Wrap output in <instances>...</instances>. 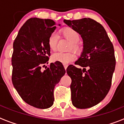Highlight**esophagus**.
<instances>
[{
    "mask_svg": "<svg viewBox=\"0 0 124 124\" xmlns=\"http://www.w3.org/2000/svg\"><path fill=\"white\" fill-rule=\"evenodd\" d=\"M63 65H64V69H65V70H66V69H67V68H68V64H63Z\"/></svg>",
    "mask_w": 124,
    "mask_h": 124,
    "instance_id": "obj_1",
    "label": "esophagus"
}]
</instances>
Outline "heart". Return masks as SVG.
I'll use <instances>...</instances> for the list:
<instances>
[{
    "label": "heart",
    "instance_id": "obj_1",
    "mask_svg": "<svg viewBox=\"0 0 124 124\" xmlns=\"http://www.w3.org/2000/svg\"><path fill=\"white\" fill-rule=\"evenodd\" d=\"M61 35L71 43L70 50H73L77 53L81 51V46L78 42L80 40V35L75 29L71 27H66L61 30ZM58 37L56 34L52 33L48 38V46L51 51L56 50ZM53 61L60 62L63 64H67L75 59V55L73 53H56L51 56Z\"/></svg>",
    "mask_w": 124,
    "mask_h": 124
}]
</instances>
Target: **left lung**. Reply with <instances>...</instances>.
I'll return each mask as SVG.
<instances>
[{"label": "left lung", "mask_w": 124, "mask_h": 124, "mask_svg": "<svg viewBox=\"0 0 124 124\" xmlns=\"http://www.w3.org/2000/svg\"><path fill=\"white\" fill-rule=\"evenodd\" d=\"M64 22L75 29L83 39V52L75 64L84 68L70 65L66 72L72 80L73 106L87 109L99 104L109 93L116 66L113 45L102 25L94 20H64Z\"/></svg>", "instance_id": "left-lung-1"}]
</instances>
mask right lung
<instances>
[{
	"label": "right lung",
	"instance_id": "1",
	"mask_svg": "<svg viewBox=\"0 0 124 124\" xmlns=\"http://www.w3.org/2000/svg\"><path fill=\"white\" fill-rule=\"evenodd\" d=\"M55 25L51 19L30 18L20 29L13 44V85L25 102L38 109L53 104L54 86L66 73L57 61L44 71L41 70L43 64L48 63V41Z\"/></svg>",
	"mask_w": 124,
	"mask_h": 124
}]
</instances>
